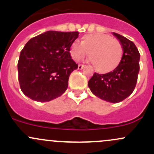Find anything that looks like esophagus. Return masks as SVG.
Returning a JSON list of instances; mask_svg holds the SVG:
<instances>
[{
	"mask_svg": "<svg viewBox=\"0 0 154 154\" xmlns=\"http://www.w3.org/2000/svg\"><path fill=\"white\" fill-rule=\"evenodd\" d=\"M84 66H85V65H83V64H79L78 65V69H82L84 68Z\"/></svg>",
	"mask_w": 154,
	"mask_h": 154,
	"instance_id": "esophagus-1",
	"label": "esophagus"
}]
</instances>
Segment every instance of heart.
Returning a JSON list of instances; mask_svg holds the SVG:
<instances>
[{"instance_id":"heart-1","label":"heart","mask_w":154,"mask_h":154,"mask_svg":"<svg viewBox=\"0 0 154 154\" xmlns=\"http://www.w3.org/2000/svg\"><path fill=\"white\" fill-rule=\"evenodd\" d=\"M90 53V58L98 72L106 73L118 66L123 55L120 42L104 33L88 35L82 42L75 40L70 47L74 60L84 58Z\"/></svg>"}]
</instances>
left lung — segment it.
Instances as JSON below:
<instances>
[{
	"label": "left lung",
	"mask_w": 154,
	"mask_h": 154,
	"mask_svg": "<svg viewBox=\"0 0 154 154\" xmlns=\"http://www.w3.org/2000/svg\"><path fill=\"white\" fill-rule=\"evenodd\" d=\"M123 48V55L118 66L107 74L94 73L88 81L91 92L101 99L111 103L124 100L134 91L140 71V55L134 42L113 33Z\"/></svg>",
	"instance_id": "obj_1"
}]
</instances>
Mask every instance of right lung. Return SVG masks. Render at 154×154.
Segmentation results:
<instances>
[{"label": "right lung", "mask_w": 154, "mask_h": 154, "mask_svg": "<svg viewBox=\"0 0 154 154\" xmlns=\"http://www.w3.org/2000/svg\"><path fill=\"white\" fill-rule=\"evenodd\" d=\"M78 35L77 31L50 30L27 42L17 63L20 88L25 96L45 102L66 91L69 76L78 67L69 52Z\"/></svg>", "instance_id": "1"}]
</instances>
